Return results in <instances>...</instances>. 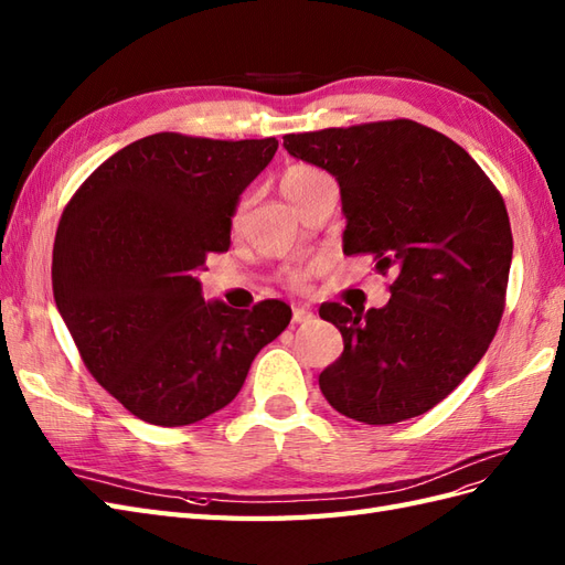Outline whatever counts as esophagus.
<instances>
[{
	"label": "esophagus",
	"mask_w": 565,
	"mask_h": 565,
	"mask_svg": "<svg viewBox=\"0 0 565 565\" xmlns=\"http://www.w3.org/2000/svg\"><path fill=\"white\" fill-rule=\"evenodd\" d=\"M292 320H295V323H309V320H313V311L303 309V307H295Z\"/></svg>",
	"instance_id": "esophagus-1"
}]
</instances>
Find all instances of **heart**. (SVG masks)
<instances>
[{"label":"heart","instance_id":"b5f03b06","mask_svg":"<svg viewBox=\"0 0 565 565\" xmlns=\"http://www.w3.org/2000/svg\"><path fill=\"white\" fill-rule=\"evenodd\" d=\"M323 178H328V175H326L323 171H320V169H316V166L295 163V166H289V169L282 173V178H280V190H282V194L287 196V200L297 206V204L303 200V196H307V192H309L313 185H318V182L323 180ZM292 282H295V285H301V282H303L301 273H295Z\"/></svg>","mask_w":565,"mask_h":565}]
</instances>
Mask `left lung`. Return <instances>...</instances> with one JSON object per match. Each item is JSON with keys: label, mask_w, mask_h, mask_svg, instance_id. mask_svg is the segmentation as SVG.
I'll return each mask as SVG.
<instances>
[{"label": "left lung", "mask_w": 565, "mask_h": 565, "mask_svg": "<svg viewBox=\"0 0 565 565\" xmlns=\"http://www.w3.org/2000/svg\"><path fill=\"white\" fill-rule=\"evenodd\" d=\"M282 145L338 180L344 254H373L377 273H394L383 309L320 307L344 340L320 392L365 425L425 414L476 369L504 313V200L463 147L416 120L285 135Z\"/></svg>", "instance_id": "left-lung-1"}]
</instances>
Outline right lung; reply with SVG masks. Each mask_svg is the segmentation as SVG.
I'll list each match as a JSON object with an SVG mask.
<instances>
[{
    "label": "right lung",
    "mask_w": 565,
    "mask_h": 565,
    "mask_svg": "<svg viewBox=\"0 0 565 565\" xmlns=\"http://www.w3.org/2000/svg\"><path fill=\"white\" fill-rule=\"evenodd\" d=\"M276 137H142L89 175L58 221L56 309L97 383L132 416L178 428L216 414L292 311L204 301L206 254L231 247L239 194L270 163Z\"/></svg>",
    "instance_id": "obj_1"
}]
</instances>
